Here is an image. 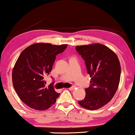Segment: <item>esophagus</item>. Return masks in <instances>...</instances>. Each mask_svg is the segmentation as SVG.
I'll list each match as a JSON object with an SVG mask.
<instances>
[{
  "label": "esophagus",
  "instance_id": "obj_1",
  "mask_svg": "<svg viewBox=\"0 0 135 135\" xmlns=\"http://www.w3.org/2000/svg\"><path fill=\"white\" fill-rule=\"evenodd\" d=\"M75 88H76V86H72V87H70V88H69V90H71V91H73V90H74V89H75Z\"/></svg>",
  "mask_w": 135,
  "mask_h": 135
}]
</instances>
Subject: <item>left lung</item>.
<instances>
[{"label":"left lung","instance_id":"left-lung-1","mask_svg":"<svg viewBox=\"0 0 135 135\" xmlns=\"http://www.w3.org/2000/svg\"><path fill=\"white\" fill-rule=\"evenodd\" d=\"M75 48L84 60L91 77L85 98L79 104L86 109H98L112 99L118 89L121 73L119 60L111 49L98 43Z\"/></svg>","mask_w":135,"mask_h":135}]
</instances>
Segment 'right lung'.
Masks as SVG:
<instances>
[{
	"instance_id": "obj_1",
	"label": "right lung",
	"mask_w": 135,
	"mask_h": 135,
	"mask_svg": "<svg viewBox=\"0 0 135 135\" xmlns=\"http://www.w3.org/2000/svg\"><path fill=\"white\" fill-rule=\"evenodd\" d=\"M67 46L36 43L18 56L13 69V85L21 100L30 108L42 111L56 102L60 94L55 91L53 83L46 87L44 78L51 71L56 56Z\"/></svg>"
}]
</instances>
